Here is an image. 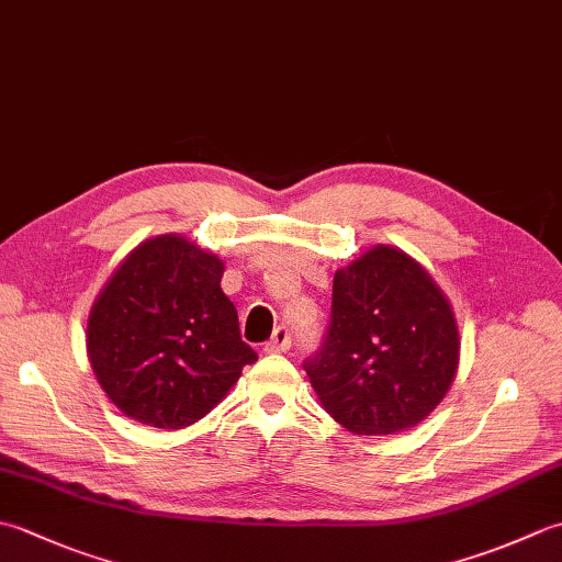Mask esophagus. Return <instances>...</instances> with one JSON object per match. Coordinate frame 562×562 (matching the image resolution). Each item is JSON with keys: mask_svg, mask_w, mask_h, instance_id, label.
I'll return each instance as SVG.
<instances>
[{"mask_svg": "<svg viewBox=\"0 0 562 562\" xmlns=\"http://www.w3.org/2000/svg\"><path fill=\"white\" fill-rule=\"evenodd\" d=\"M290 345H292L290 330L284 328V326H280V328H274L272 338L266 345H262V350H266L268 355H282V352L290 350Z\"/></svg>", "mask_w": 562, "mask_h": 562, "instance_id": "34e87169", "label": "esophagus"}]
</instances>
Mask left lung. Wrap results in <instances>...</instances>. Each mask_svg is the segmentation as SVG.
Listing matches in <instances>:
<instances>
[{"label":"left lung","instance_id":"obj_1","mask_svg":"<svg viewBox=\"0 0 562 562\" xmlns=\"http://www.w3.org/2000/svg\"><path fill=\"white\" fill-rule=\"evenodd\" d=\"M459 355L457 316L432 274L379 244L336 270L328 336L304 369L333 420L352 435L384 437L437 408Z\"/></svg>","mask_w":562,"mask_h":562}]
</instances>
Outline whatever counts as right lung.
<instances>
[{
  "label": "right lung",
  "mask_w": 562,
  "mask_h": 562,
  "mask_svg": "<svg viewBox=\"0 0 562 562\" xmlns=\"http://www.w3.org/2000/svg\"><path fill=\"white\" fill-rule=\"evenodd\" d=\"M224 260L181 234L145 238L91 304L87 355L121 413L157 429L202 420L258 355L222 292Z\"/></svg>",
  "instance_id": "1"
}]
</instances>
